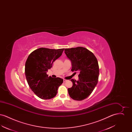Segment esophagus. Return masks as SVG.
<instances>
[{"instance_id": "esophagus-1", "label": "esophagus", "mask_w": 132, "mask_h": 132, "mask_svg": "<svg viewBox=\"0 0 132 132\" xmlns=\"http://www.w3.org/2000/svg\"><path fill=\"white\" fill-rule=\"evenodd\" d=\"M68 80H66V79H63V82H66Z\"/></svg>"}]
</instances>
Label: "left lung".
Listing matches in <instances>:
<instances>
[{
  "label": "left lung",
  "instance_id": "8db88e82",
  "mask_svg": "<svg viewBox=\"0 0 132 132\" xmlns=\"http://www.w3.org/2000/svg\"><path fill=\"white\" fill-rule=\"evenodd\" d=\"M64 50L71 61V71L79 73L78 81L71 80L73 86L68 89L69 95L76 101H82L92 94L98 82L100 71L97 60L93 52L83 47Z\"/></svg>",
  "mask_w": 132,
  "mask_h": 132
}]
</instances>
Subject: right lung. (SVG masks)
<instances>
[{"label": "right lung", "instance_id": "obj_1", "mask_svg": "<svg viewBox=\"0 0 132 132\" xmlns=\"http://www.w3.org/2000/svg\"><path fill=\"white\" fill-rule=\"evenodd\" d=\"M64 48H39L29 55L25 63L26 79L31 90L41 99L50 100L56 95L63 83L60 78H53L46 74L52 64L62 55Z\"/></svg>", "mask_w": 132, "mask_h": 132}]
</instances>
